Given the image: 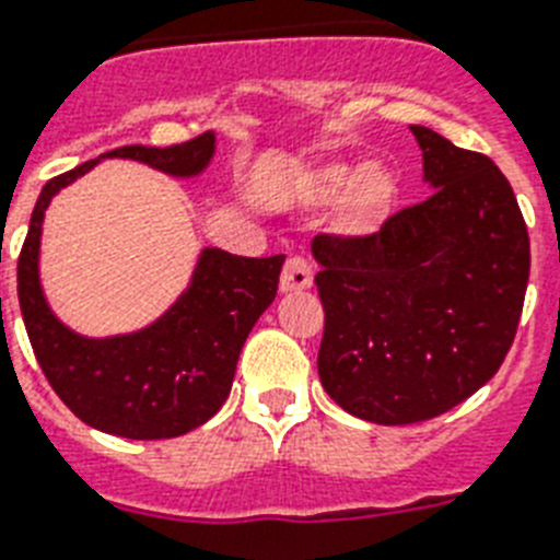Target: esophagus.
<instances>
[{
	"label": "esophagus",
	"instance_id": "obj_1",
	"mask_svg": "<svg viewBox=\"0 0 560 560\" xmlns=\"http://www.w3.org/2000/svg\"><path fill=\"white\" fill-rule=\"evenodd\" d=\"M313 284V267L302 256L288 258V265L281 270V293H302Z\"/></svg>",
	"mask_w": 560,
	"mask_h": 560
}]
</instances>
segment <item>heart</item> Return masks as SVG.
<instances>
[{
	"label": "heart",
	"instance_id": "obj_1",
	"mask_svg": "<svg viewBox=\"0 0 560 560\" xmlns=\"http://www.w3.org/2000/svg\"><path fill=\"white\" fill-rule=\"evenodd\" d=\"M304 199L310 205H332V230L338 236H370L387 222L398 199V176L382 162L324 164L304 178Z\"/></svg>",
	"mask_w": 560,
	"mask_h": 560
}]
</instances>
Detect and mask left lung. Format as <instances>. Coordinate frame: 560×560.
Returning <instances> with one entry per match:
<instances>
[{"label": "left lung", "mask_w": 560, "mask_h": 560, "mask_svg": "<svg viewBox=\"0 0 560 560\" xmlns=\"http://www.w3.org/2000/svg\"><path fill=\"white\" fill-rule=\"evenodd\" d=\"M430 196L378 233L316 236L324 304L318 378L373 424H416L490 382L512 347L529 236L492 159L412 125Z\"/></svg>", "instance_id": "obj_1"}]
</instances>
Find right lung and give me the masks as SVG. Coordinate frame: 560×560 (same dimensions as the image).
Instances as JSON below:
<instances>
[{"label":"right lung","mask_w":560,"mask_h":560,"mask_svg":"<svg viewBox=\"0 0 560 560\" xmlns=\"http://www.w3.org/2000/svg\"><path fill=\"white\" fill-rule=\"evenodd\" d=\"M213 153V130L171 148L128 144L42 187L19 253V307L42 373L88 427L121 439L156 441L185 435L213 418L228 401L253 324L276 299L284 256L247 258L205 247L187 290L156 322L136 332L88 338L56 318L42 290L45 210L56 192L102 159H133L167 176L192 178L208 167Z\"/></svg>","instance_id":"1"}]
</instances>
